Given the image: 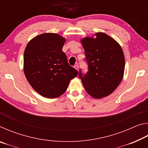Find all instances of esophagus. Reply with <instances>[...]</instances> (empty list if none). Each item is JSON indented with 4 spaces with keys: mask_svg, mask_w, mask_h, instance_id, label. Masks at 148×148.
Segmentation results:
<instances>
[{
    "mask_svg": "<svg viewBox=\"0 0 148 148\" xmlns=\"http://www.w3.org/2000/svg\"><path fill=\"white\" fill-rule=\"evenodd\" d=\"M74 69H76L77 71H78V69H79V68H78V64H75L74 66Z\"/></svg>",
    "mask_w": 148,
    "mask_h": 148,
    "instance_id": "1",
    "label": "esophagus"
}]
</instances>
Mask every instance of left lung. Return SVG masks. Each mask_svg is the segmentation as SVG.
Listing matches in <instances>:
<instances>
[{"mask_svg":"<svg viewBox=\"0 0 148 148\" xmlns=\"http://www.w3.org/2000/svg\"><path fill=\"white\" fill-rule=\"evenodd\" d=\"M81 40L88 64V71L79 77L87 93L101 99L112 93L121 83L125 71V57L120 45L104 32Z\"/></svg>","mask_w":148,"mask_h":148,"instance_id":"8db88e82","label":"left lung"}]
</instances>
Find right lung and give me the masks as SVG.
Here are the masks:
<instances>
[{
	"label": "right lung",
	"mask_w": 148,
	"mask_h": 148,
	"mask_svg": "<svg viewBox=\"0 0 148 148\" xmlns=\"http://www.w3.org/2000/svg\"><path fill=\"white\" fill-rule=\"evenodd\" d=\"M66 39L56 33H44L27 44L23 70L30 85L42 96L57 98L66 91L78 72L70 66L62 48Z\"/></svg>",
	"instance_id": "right-lung-1"
}]
</instances>
